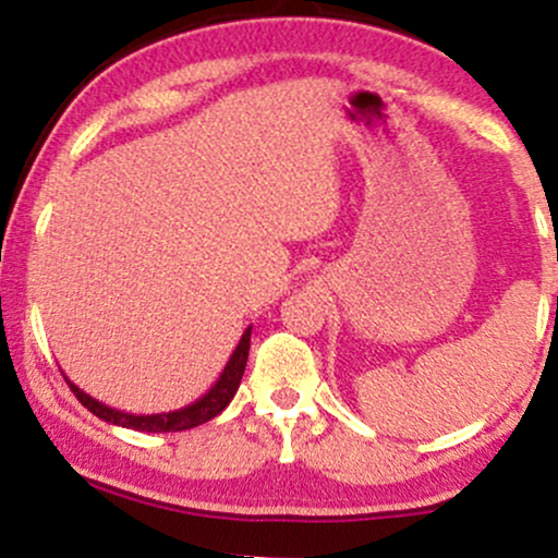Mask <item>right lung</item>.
Segmentation results:
<instances>
[{"label":"right lung","mask_w":558,"mask_h":558,"mask_svg":"<svg viewBox=\"0 0 558 558\" xmlns=\"http://www.w3.org/2000/svg\"><path fill=\"white\" fill-rule=\"evenodd\" d=\"M248 343H252V325L243 330L239 345H235V351L230 354L226 369H222L220 377H217L215 386L209 388L202 399L189 403V407L175 409V412H162V414L120 412V409L107 407V403H101L99 399H94V396H88L86 390H81L73 380H68V377L65 380H68L70 390L75 393V399H78L83 407L88 409V412L96 414L99 420L110 422V425L131 427V430H138V433H181V430H191V427L215 420L217 414H220L222 409L233 401L235 390H239V386H241L243 369H246Z\"/></svg>","instance_id":"1"}]
</instances>
